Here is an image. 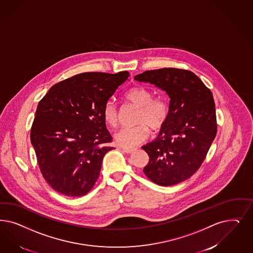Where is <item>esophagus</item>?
<instances>
[{
    "label": "esophagus",
    "mask_w": 253,
    "mask_h": 253,
    "mask_svg": "<svg viewBox=\"0 0 253 253\" xmlns=\"http://www.w3.org/2000/svg\"><path fill=\"white\" fill-rule=\"evenodd\" d=\"M122 150L123 152H125L126 154H131L135 151V149H133V148H122Z\"/></svg>",
    "instance_id": "34e87169"
}]
</instances>
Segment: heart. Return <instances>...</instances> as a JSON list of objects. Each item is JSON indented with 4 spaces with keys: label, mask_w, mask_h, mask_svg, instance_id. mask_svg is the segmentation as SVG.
Masks as SVG:
<instances>
[{
    "label": "heart",
    "mask_w": 253,
    "mask_h": 253,
    "mask_svg": "<svg viewBox=\"0 0 253 253\" xmlns=\"http://www.w3.org/2000/svg\"><path fill=\"white\" fill-rule=\"evenodd\" d=\"M125 98L139 109L137 123L133 127H122L115 132V141L123 147L136 146L146 140L150 136V128L160 130L169 118V109L168 102L160 97L153 98L152 91L144 86H136L125 94ZM103 117L111 126H115L119 121L117 106L109 100L103 108Z\"/></svg>",
    "instance_id": "heart-1"
}]
</instances>
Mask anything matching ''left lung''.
<instances>
[{
	"instance_id": "1",
	"label": "left lung",
	"mask_w": 253,
	"mask_h": 253,
	"mask_svg": "<svg viewBox=\"0 0 253 253\" xmlns=\"http://www.w3.org/2000/svg\"><path fill=\"white\" fill-rule=\"evenodd\" d=\"M166 91L169 114L157 138L142 146L150 160L143 171L153 182L170 186L189 179L203 163L217 133L211 91L190 71L164 68L134 77Z\"/></svg>"
}]
</instances>
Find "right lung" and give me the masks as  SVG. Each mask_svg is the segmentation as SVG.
Returning <instances> with one entry per match:
<instances>
[{"mask_svg": "<svg viewBox=\"0 0 253 253\" xmlns=\"http://www.w3.org/2000/svg\"><path fill=\"white\" fill-rule=\"evenodd\" d=\"M128 72L84 73L53 85L39 102L31 129L42 177L64 196H83L95 185L113 149L103 108Z\"/></svg>", "mask_w": 253, "mask_h": 253, "instance_id": "add662e5", "label": "right lung"}]
</instances>
